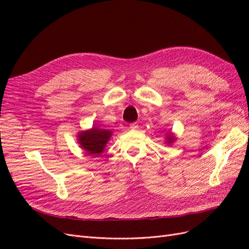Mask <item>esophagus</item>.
Here are the masks:
<instances>
[{
	"mask_svg": "<svg viewBox=\"0 0 249 249\" xmlns=\"http://www.w3.org/2000/svg\"><path fill=\"white\" fill-rule=\"evenodd\" d=\"M138 126H139V125H138L137 123H133V124H130V129H131V130H137Z\"/></svg>",
	"mask_w": 249,
	"mask_h": 249,
	"instance_id": "obj_1",
	"label": "esophagus"
}]
</instances>
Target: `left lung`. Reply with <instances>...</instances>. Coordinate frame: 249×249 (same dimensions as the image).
<instances>
[{
  "label": "left lung",
  "instance_id": "1",
  "mask_svg": "<svg viewBox=\"0 0 249 249\" xmlns=\"http://www.w3.org/2000/svg\"><path fill=\"white\" fill-rule=\"evenodd\" d=\"M175 141H176V137L173 136L171 133H168L166 135V142L165 143H167V144H171V143H173Z\"/></svg>",
  "mask_w": 249,
  "mask_h": 249
}]
</instances>
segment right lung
Listing matches in <instances>:
<instances>
[{
  "instance_id": "1",
  "label": "right lung",
  "mask_w": 249,
  "mask_h": 249,
  "mask_svg": "<svg viewBox=\"0 0 249 249\" xmlns=\"http://www.w3.org/2000/svg\"><path fill=\"white\" fill-rule=\"evenodd\" d=\"M112 136V132L109 130H103L93 126L88 131L80 132L78 135V141L81 147L85 150L88 155L100 156L107 142Z\"/></svg>"
}]
</instances>
